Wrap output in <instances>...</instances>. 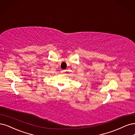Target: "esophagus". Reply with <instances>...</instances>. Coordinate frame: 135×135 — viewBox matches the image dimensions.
<instances>
[{"instance_id": "obj_1", "label": "esophagus", "mask_w": 135, "mask_h": 135, "mask_svg": "<svg viewBox=\"0 0 135 135\" xmlns=\"http://www.w3.org/2000/svg\"><path fill=\"white\" fill-rule=\"evenodd\" d=\"M65 71H66L65 70H62V71H61V72H61L62 73H64V72H65Z\"/></svg>"}]
</instances>
